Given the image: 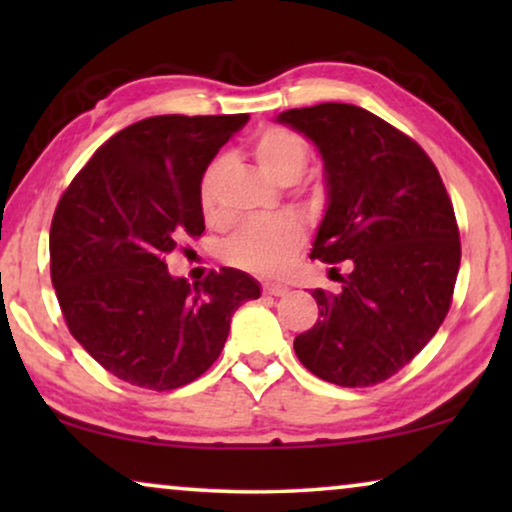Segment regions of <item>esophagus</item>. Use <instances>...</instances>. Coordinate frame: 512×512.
I'll use <instances>...</instances> for the list:
<instances>
[{
	"mask_svg": "<svg viewBox=\"0 0 512 512\" xmlns=\"http://www.w3.org/2000/svg\"><path fill=\"white\" fill-rule=\"evenodd\" d=\"M286 291H289V289H286L284 284H275V282H265V284H263V293H265V296H284Z\"/></svg>",
	"mask_w": 512,
	"mask_h": 512,
	"instance_id": "1",
	"label": "esophagus"
}]
</instances>
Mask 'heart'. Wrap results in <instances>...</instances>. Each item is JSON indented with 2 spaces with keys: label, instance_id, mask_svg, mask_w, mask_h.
<instances>
[{
  "label": "heart",
  "instance_id": "1",
  "mask_svg": "<svg viewBox=\"0 0 512 512\" xmlns=\"http://www.w3.org/2000/svg\"><path fill=\"white\" fill-rule=\"evenodd\" d=\"M251 153L265 174H270L279 184H293L310 160V142L289 125H268L256 132ZM223 172H226V160L214 158L198 179V205L209 223L221 221L219 186ZM303 242L305 230L291 216L251 221L221 244V258L251 275L275 277L289 270Z\"/></svg>",
  "mask_w": 512,
  "mask_h": 512
}]
</instances>
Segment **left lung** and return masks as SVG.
Instances as JSON below:
<instances>
[{
	"label": "left lung",
	"mask_w": 512,
	"mask_h": 512,
	"mask_svg": "<svg viewBox=\"0 0 512 512\" xmlns=\"http://www.w3.org/2000/svg\"><path fill=\"white\" fill-rule=\"evenodd\" d=\"M326 163L328 209L312 258L338 265L340 289H314L319 319L293 340L321 380L361 389L389 380L422 352L452 305L459 226L443 179L415 139L342 102L289 109Z\"/></svg>",
	"instance_id": "left-lung-1"
}]
</instances>
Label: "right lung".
<instances>
[{
	"label": "right lung",
	"mask_w": 512,
	"mask_h": 512,
	"mask_svg": "<svg viewBox=\"0 0 512 512\" xmlns=\"http://www.w3.org/2000/svg\"><path fill=\"white\" fill-rule=\"evenodd\" d=\"M247 114L151 116L107 139L60 195L51 282L81 347L118 380L170 391L219 359L230 317L261 289L221 268L200 284L165 256L205 233L198 179Z\"/></svg>",
	"instance_id": "add662e5"
}]
</instances>
